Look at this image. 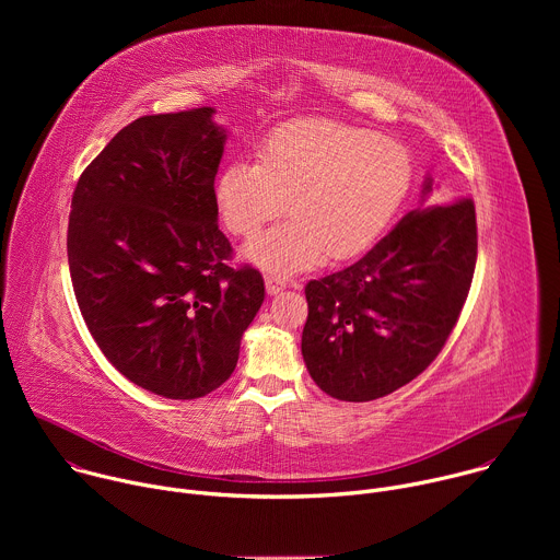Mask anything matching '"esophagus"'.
<instances>
[{"mask_svg": "<svg viewBox=\"0 0 560 560\" xmlns=\"http://www.w3.org/2000/svg\"><path fill=\"white\" fill-rule=\"evenodd\" d=\"M285 279H281L279 275H266V290H268V294L270 296H275V294H279V292H283L285 290Z\"/></svg>", "mask_w": 560, "mask_h": 560, "instance_id": "1", "label": "esophagus"}]
</instances>
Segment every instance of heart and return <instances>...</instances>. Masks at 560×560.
Segmentation results:
<instances>
[{"label":"heart","mask_w":560,"mask_h":560,"mask_svg":"<svg viewBox=\"0 0 560 560\" xmlns=\"http://www.w3.org/2000/svg\"><path fill=\"white\" fill-rule=\"evenodd\" d=\"M412 159L389 137L332 121L277 128L257 164L232 162L214 184L221 223L253 236L285 210L292 219L255 236L244 257L270 272L292 275L365 250L401 208Z\"/></svg>","instance_id":"1"}]
</instances>
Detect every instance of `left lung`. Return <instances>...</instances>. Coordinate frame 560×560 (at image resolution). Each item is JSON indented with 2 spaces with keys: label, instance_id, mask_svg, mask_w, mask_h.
Instances as JSON below:
<instances>
[{
  "label": "left lung",
  "instance_id": "1",
  "mask_svg": "<svg viewBox=\"0 0 560 560\" xmlns=\"http://www.w3.org/2000/svg\"><path fill=\"white\" fill-rule=\"evenodd\" d=\"M421 206L352 266L305 285L301 354L339 401H374L417 378L443 350L476 266L471 199Z\"/></svg>",
  "mask_w": 560,
  "mask_h": 560
}]
</instances>
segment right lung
<instances>
[{"label": "right lung", "instance_id": "right-lung-1", "mask_svg": "<svg viewBox=\"0 0 560 560\" xmlns=\"http://www.w3.org/2000/svg\"><path fill=\"white\" fill-rule=\"evenodd\" d=\"M214 108L145 115L121 128L72 192L68 266L84 322L135 385L188 401L238 361L266 288L230 268L214 177L225 130Z\"/></svg>", "mask_w": 560, "mask_h": 560}]
</instances>
